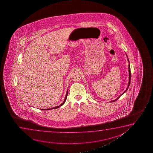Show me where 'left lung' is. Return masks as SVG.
I'll list each match as a JSON object with an SVG mask.
<instances>
[{
  "label": "left lung",
  "mask_w": 153,
  "mask_h": 153,
  "mask_svg": "<svg viewBox=\"0 0 153 153\" xmlns=\"http://www.w3.org/2000/svg\"><path fill=\"white\" fill-rule=\"evenodd\" d=\"M127 57H128V56H127ZM128 59V63H130V61H129V59ZM128 73H129V80H128V87H127V88H126V89L125 91H124V92H123V93H122L120 96L119 97H117V98L116 99H115V100H114L111 101V102H114V101H115L116 100H117V99H118L122 95V94H123L126 91V90H128V87H129V86H130V82H131V69H130V64H129V65H128Z\"/></svg>",
  "instance_id": "left-lung-1"
}]
</instances>
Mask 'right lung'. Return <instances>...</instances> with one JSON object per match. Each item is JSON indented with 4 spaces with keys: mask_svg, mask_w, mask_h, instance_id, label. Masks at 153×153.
Instances as JSON below:
<instances>
[{
    "mask_svg": "<svg viewBox=\"0 0 153 153\" xmlns=\"http://www.w3.org/2000/svg\"><path fill=\"white\" fill-rule=\"evenodd\" d=\"M67 94H68V90H67V92H66V96H65V99H64V100L63 101V102L62 103H61V105H59V106H56V107H54V108H49V109H41V110H51V109H57V108H59V107H61V106H62L64 103H65V101L66 100V99H67Z\"/></svg>",
    "mask_w": 153,
    "mask_h": 153,
    "instance_id": "add662e5",
    "label": "right lung"
}]
</instances>
